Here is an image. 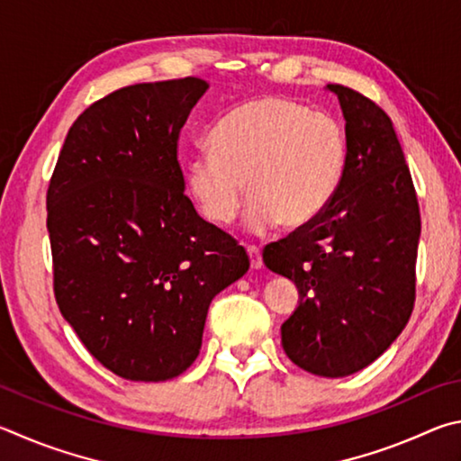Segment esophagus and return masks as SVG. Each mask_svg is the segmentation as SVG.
Returning <instances> with one entry per match:
<instances>
[{"label": "esophagus", "instance_id": "34e87169", "mask_svg": "<svg viewBox=\"0 0 461 461\" xmlns=\"http://www.w3.org/2000/svg\"><path fill=\"white\" fill-rule=\"evenodd\" d=\"M247 253H249V259H251V267L253 269H261L263 267L261 249L257 247V245H247Z\"/></svg>", "mask_w": 461, "mask_h": 461}]
</instances>
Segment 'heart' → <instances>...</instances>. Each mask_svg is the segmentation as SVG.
I'll return each mask as SVG.
<instances>
[{"label":"heart","mask_w":461,"mask_h":461,"mask_svg":"<svg viewBox=\"0 0 461 461\" xmlns=\"http://www.w3.org/2000/svg\"><path fill=\"white\" fill-rule=\"evenodd\" d=\"M210 151L185 161V185L212 224L237 218L249 188L245 226L267 232L284 222L305 229L324 214L346 169L338 121L285 96L237 104L208 135Z\"/></svg>","instance_id":"obj_1"}]
</instances>
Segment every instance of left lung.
<instances>
[{"label":"left lung","mask_w":461,"mask_h":461,"mask_svg":"<svg viewBox=\"0 0 461 461\" xmlns=\"http://www.w3.org/2000/svg\"><path fill=\"white\" fill-rule=\"evenodd\" d=\"M328 91L346 119L340 188L316 222L265 247L263 263L300 292L281 326L289 360L340 378L375 362L407 326L421 216L389 115L348 86Z\"/></svg>","instance_id":"left-lung-1"}]
</instances>
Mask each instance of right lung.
I'll list each match as a JSON object with an SVG mask.
<instances>
[{"label":"right lung","instance_id":"add662e5","mask_svg":"<svg viewBox=\"0 0 461 461\" xmlns=\"http://www.w3.org/2000/svg\"><path fill=\"white\" fill-rule=\"evenodd\" d=\"M208 83L131 85L68 129L48 185L54 295L86 350L127 381L196 360L208 305L249 269L184 194L177 137Z\"/></svg>","mask_w":461,"mask_h":461}]
</instances>
